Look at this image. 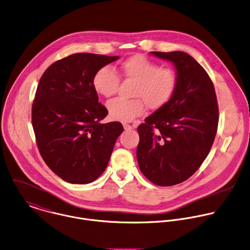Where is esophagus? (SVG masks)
<instances>
[{
    "label": "esophagus",
    "mask_w": 250,
    "mask_h": 250,
    "mask_svg": "<svg viewBox=\"0 0 250 250\" xmlns=\"http://www.w3.org/2000/svg\"><path fill=\"white\" fill-rule=\"evenodd\" d=\"M124 127H125V129H126V130H130V129H132V128H133V126H132V125H127V124H124Z\"/></svg>",
    "instance_id": "esophagus-1"
}]
</instances>
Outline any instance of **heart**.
Segmentation results:
<instances>
[{"instance_id": "obj_1", "label": "heart", "mask_w": 250, "mask_h": 250, "mask_svg": "<svg viewBox=\"0 0 250 250\" xmlns=\"http://www.w3.org/2000/svg\"><path fill=\"white\" fill-rule=\"evenodd\" d=\"M121 78L135 83L131 100L117 98L107 104L112 119L131 122L143 115L145 104L152 110L164 107L173 96L177 86L176 72L168 66H159L154 60L135 54L124 60L117 69ZM120 78L114 70L104 66L92 79L94 90L105 98L116 94Z\"/></svg>"}]
</instances>
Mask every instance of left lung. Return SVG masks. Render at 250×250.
Returning a JSON list of instances; mask_svg holds the SVG:
<instances>
[{
  "instance_id": "obj_1",
  "label": "left lung",
  "mask_w": 250,
  "mask_h": 250,
  "mask_svg": "<svg viewBox=\"0 0 250 250\" xmlns=\"http://www.w3.org/2000/svg\"><path fill=\"white\" fill-rule=\"evenodd\" d=\"M151 53L173 63L177 86L168 103L138 126L136 157L147 179L172 186L191 177L208 157L217 131L218 104L212 81L191 55Z\"/></svg>"
}]
</instances>
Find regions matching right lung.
I'll return each mask as SVG.
<instances>
[{
	"instance_id": "add662e5",
	"label": "right lung",
	"mask_w": 250,
	"mask_h": 250,
	"mask_svg": "<svg viewBox=\"0 0 250 250\" xmlns=\"http://www.w3.org/2000/svg\"><path fill=\"white\" fill-rule=\"evenodd\" d=\"M119 56L75 53L51 64L42 74L32 105L37 145L46 166L72 184H88L105 170L119 122L100 124L108 111L98 102L94 74Z\"/></svg>"
}]
</instances>
